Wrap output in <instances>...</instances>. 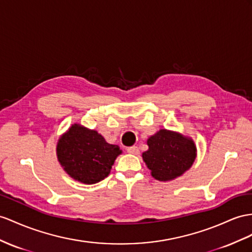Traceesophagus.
<instances>
[{"label": "esophagus", "instance_id": "esophagus-1", "mask_svg": "<svg viewBox=\"0 0 252 252\" xmlns=\"http://www.w3.org/2000/svg\"><path fill=\"white\" fill-rule=\"evenodd\" d=\"M126 151L130 153V154H134V156H138L139 154V148L136 146H132V147H128Z\"/></svg>", "mask_w": 252, "mask_h": 252}]
</instances>
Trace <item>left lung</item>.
<instances>
[{"label": "left lung", "instance_id": "1", "mask_svg": "<svg viewBox=\"0 0 252 252\" xmlns=\"http://www.w3.org/2000/svg\"><path fill=\"white\" fill-rule=\"evenodd\" d=\"M149 149L143 159L158 181H170L189 170L196 158V146L189 137L168 130H159L147 140Z\"/></svg>", "mask_w": 252, "mask_h": 252}]
</instances>
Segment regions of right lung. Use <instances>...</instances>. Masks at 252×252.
Masks as SVG:
<instances>
[{
    "label": "right lung",
    "instance_id": "add662e5",
    "mask_svg": "<svg viewBox=\"0 0 252 252\" xmlns=\"http://www.w3.org/2000/svg\"><path fill=\"white\" fill-rule=\"evenodd\" d=\"M56 154L71 178L84 184H94L109 175L121 150L119 146L106 143L96 131L74 124L59 139Z\"/></svg>",
    "mask_w": 252,
    "mask_h": 252
}]
</instances>
